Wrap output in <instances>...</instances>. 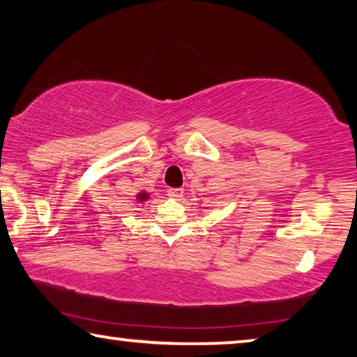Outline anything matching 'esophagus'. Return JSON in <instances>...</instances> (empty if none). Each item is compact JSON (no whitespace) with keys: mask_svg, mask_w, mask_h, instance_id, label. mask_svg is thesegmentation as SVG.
I'll return each mask as SVG.
<instances>
[{"mask_svg":"<svg viewBox=\"0 0 357 357\" xmlns=\"http://www.w3.org/2000/svg\"><path fill=\"white\" fill-rule=\"evenodd\" d=\"M184 194V189L183 188H178V189H168V197L169 199H174V200H179L181 197Z\"/></svg>","mask_w":357,"mask_h":357,"instance_id":"esophagus-1","label":"esophagus"}]
</instances>
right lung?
I'll return each mask as SVG.
<instances>
[{
	"instance_id": "1",
	"label": "right lung",
	"mask_w": 357,
	"mask_h": 357,
	"mask_svg": "<svg viewBox=\"0 0 357 357\" xmlns=\"http://www.w3.org/2000/svg\"><path fill=\"white\" fill-rule=\"evenodd\" d=\"M149 197H151V192L141 190V192H138L137 195H135V199H137L138 203H143V202H146V200H149Z\"/></svg>"
}]
</instances>
